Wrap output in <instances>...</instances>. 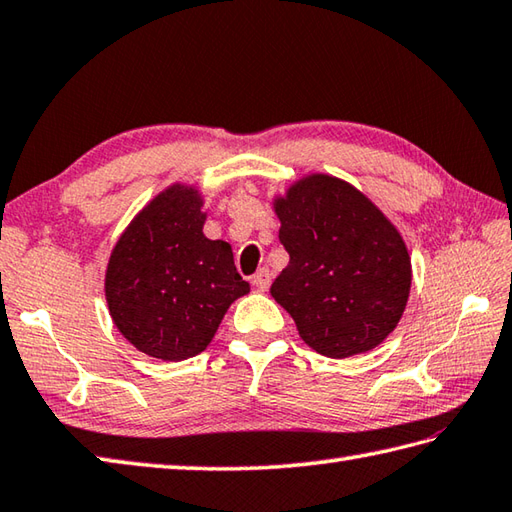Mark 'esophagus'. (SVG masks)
<instances>
[{
	"instance_id": "esophagus-1",
	"label": "esophagus",
	"mask_w": 512,
	"mask_h": 512,
	"mask_svg": "<svg viewBox=\"0 0 512 512\" xmlns=\"http://www.w3.org/2000/svg\"><path fill=\"white\" fill-rule=\"evenodd\" d=\"M270 279H273V275H270V270L268 268H259L257 273L253 275V286H257V290H268Z\"/></svg>"
}]
</instances>
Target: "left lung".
I'll list each match as a JSON object with an SVG mask.
<instances>
[{
	"label": "left lung",
	"instance_id": "obj_1",
	"mask_svg": "<svg viewBox=\"0 0 512 512\" xmlns=\"http://www.w3.org/2000/svg\"><path fill=\"white\" fill-rule=\"evenodd\" d=\"M288 266L270 295L319 355L366 353L393 333L410 293L402 235L366 195L330 175H308L275 199Z\"/></svg>",
	"mask_w": 512,
	"mask_h": 512
}]
</instances>
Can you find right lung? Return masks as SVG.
I'll use <instances>...</instances> for the list:
<instances>
[{
    "mask_svg": "<svg viewBox=\"0 0 512 512\" xmlns=\"http://www.w3.org/2000/svg\"><path fill=\"white\" fill-rule=\"evenodd\" d=\"M199 190L159 193L119 237L106 268L110 317L142 353L182 362L210 344L228 306L250 286L233 250L208 239Z\"/></svg>",
    "mask_w": 512,
    "mask_h": 512,
    "instance_id": "add662e5",
    "label": "right lung"
}]
</instances>
